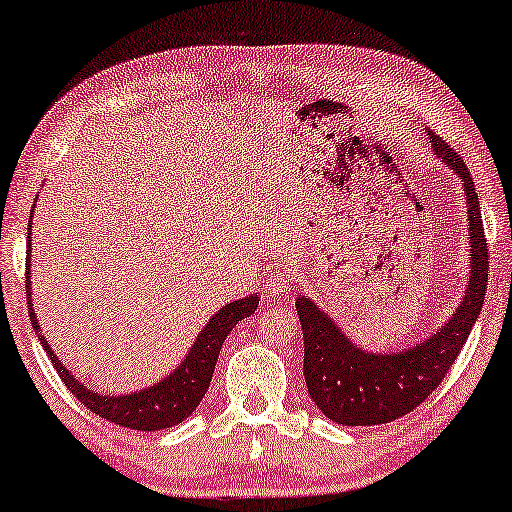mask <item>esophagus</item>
<instances>
[{
	"instance_id": "34e87169",
	"label": "esophagus",
	"mask_w": 512,
	"mask_h": 512,
	"mask_svg": "<svg viewBox=\"0 0 512 512\" xmlns=\"http://www.w3.org/2000/svg\"><path fill=\"white\" fill-rule=\"evenodd\" d=\"M294 285V273L285 264H276L266 276V290L269 294H283Z\"/></svg>"
}]
</instances>
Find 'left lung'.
I'll return each instance as SVG.
<instances>
[{
	"label": "left lung",
	"instance_id": "left-lung-1",
	"mask_svg": "<svg viewBox=\"0 0 512 512\" xmlns=\"http://www.w3.org/2000/svg\"><path fill=\"white\" fill-rule=\"evenodd\" d=\"M431 150L462 183L469 227V278L455 313L427 338L399 350H366L311 297L299 294L294 306L304 331V376L315 406L331 422L345 427H373L399 420L420 406L441 385L462 352L485 304L489 278L485 229L473 178L462 157L436 132L424 127Z\"/></svg>",
	"mask_w": 512,
	"mask_h": 512
}]
</instances>
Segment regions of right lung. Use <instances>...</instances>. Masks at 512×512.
Listing matches in <instances>:
<instances>
[{"label":"right lung","mask_w":512,"mask_h":512,"mask_svg":"<svg viewBox=\"0 0 512 512\" xmlns=\"http://www.w3.org/2000/svg\"><path fill=\"white\" fill-rule=\"evenodd\" d=\"M37 204L32 206V213ZM30 227H32V215H30ZM32 239V236H27ZM32 246V243H30ZM27 246V304H30V320L32 327L37 331L43 350L48 352L50 362L60 373L62 383L69 387L71 394L83 403L85 408H90L92 413L104 417L120 427L136 429V431H157L181 424L185 417H190L197 410L199 401L204 399V394L211 385L215 362H218L220 348L225 343L236 325L241 320H246L248 315L255 313L259 306V297L248 294V297L229 301L211 315V320L201 327L199 336L194 338V343L187 350V355L181 359V364L169 373L167 378L157 380V383L143 387V390L127 392V394H99L97 390H90L88 383H81L67 366L62 364V359L50 350L46 336L41 334V325L37 313H34V301H32V280H30V266H32V250Z\"/></svg>","instance_id":"1"}]
</instances>
